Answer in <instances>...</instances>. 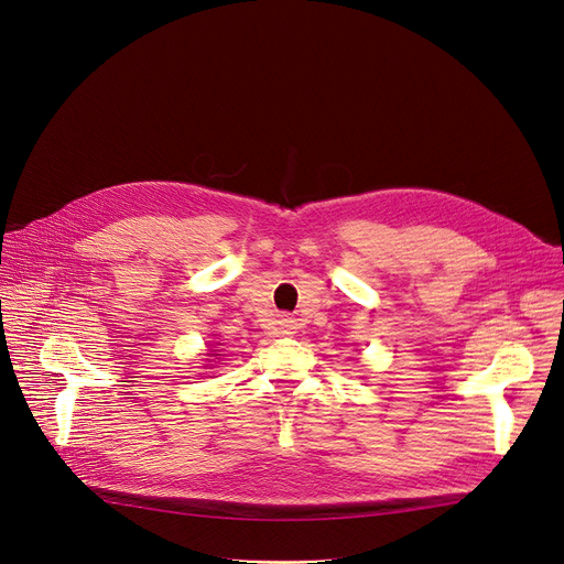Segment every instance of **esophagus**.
Returning a JSON list of instances; mask_svg holds the SVG:
<instances>
[{
	"label": "esophagus",
	"instance_id": "obj_1",
	"mask_svg": "<svg viewBox=\"0 0 564 564\" xmlns=\"http://www.w3.org/2000/svg\"><path fill=\"white\" fill-rule=\"evenodd\" d=\"M293 329H295V323L289 321V318H284V321H282V332H284V334H293Z\"/></svg>",
	"mask_w": 564,
	"mask_h": 564
}]
</instances>
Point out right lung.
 Segmentation results:
<instances>
[{
	"label": "right lung",
	"mask_w": 564,
	"mask_h": 564,
	"mask_svg": "<svg viewBox=\"0 0 564 564\" xmlns=\"http://www.w3.org/2000/svg\"><path fill=\"white\" fill-rule=\"evenodd\" d=\"M212 352H216V350H212Z\"/></svg>",
	"instance_id": "right-lung-1"
}]
</instances>
